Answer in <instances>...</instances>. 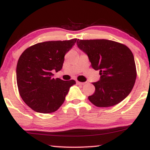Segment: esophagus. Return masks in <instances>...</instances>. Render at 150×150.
Here are the masks:
<instances>
[{
	"label": "esophagus",
	"mask_w": 150,
	"mask_h": 150,
	"mask_svg": "<svg viewBox=\"0 0 150 150\" xmlns=\"http://www.w3.org/2000/svg\"><path fill=\"white\" fill-rule=\"evenodd\" d=\"M76 84L77 85H85V83H81V82H79V81H76Z\"/></svg>",
	"instance_id": "obj_1"
}]
</instances>
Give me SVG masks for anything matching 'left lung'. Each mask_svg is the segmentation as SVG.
Listing matches in <instances>:
<instances>
[{"label":"left lung","mask_w":150,"mask_h":150,"mask_svg":"<svg viewBox=\"0 0 150 150\" xmlns=\"http://www.w3.org/2000/svg\"><path fill=\"white\" fill-rule=\"evenodd\" d=\"M79 48L88 55L91 66L100 71V79L93 83L96 90L89 100L98 107L116 105L134 87L137 69L128 47L108 40H78Z\"/></svg>","instance_id":"obj_1"}]
</instances>
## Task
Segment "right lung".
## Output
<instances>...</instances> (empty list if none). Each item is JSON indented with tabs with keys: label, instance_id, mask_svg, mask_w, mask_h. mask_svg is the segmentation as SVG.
Masks as SVG:
<instances>
[{
	"label": "right lung",
	"instance_id": "1",
	"mask_svg": "<svg viewBox=\"0 0 150 150\" xmlns=\"http://www.w3.org/2000/svg\"><path fill=\"white\" fill-rule=\"evenodd\" d=\"M77 39L48 41L26 48L18 59L16 79L23 101L35 111L50 113L56 111L65 101L74 80L54 79L53 71H60L65 54Z\"/></svg>",
	"mask_w": 150,
	"mask_h": 150
}]
</instances>
